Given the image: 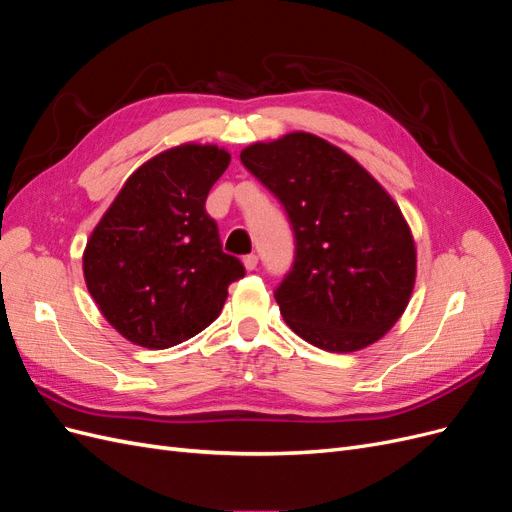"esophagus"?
I'll return each mask as SVG.
<instances>
[{
	"instance_id": "1",
	"label": "esophagus",
	"mask_w": 512,
	"mask_h": 512,
	"mask_svg": "<svg viewBox=\"0 0 512 512\" xmlns=\"http://www.w3.org/2000/svg\"><path fill=\"white\" fill-rule=\"evenodd\" d=\"M243 265L247 271H254L258 267V256L256 254H247L243 256Z\"/></svg>"
}]
</instances>
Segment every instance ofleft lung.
Segmentation results:
<instances>
[{
	"mask_svg": "<svg viewBox=\"0 0 512 512\" xmlns=\"http://www.w3.org/2000/svg\"><path fill=\"white\" fill-rule=\"evenodd\" d=\"M241 162L280 200L294 260L273 290L288 327L329 352H354L404 314L416 277L410 228L348 153L307 132L256 143Z\"/></svg>",
	"mask_w": 512,
	"mask_h": 512,
	"instance_id": "1",
	"label": "left lung"
}]
</instances>
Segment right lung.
I'll use <instances>...</instances> for the list:
<instances>
[{"instance_id": "right-lung-1", "label": "right lung", "mask_w": 512, "mask_h": 512, "mask_svg": "<svg viewBox=\"0 0 512 512\" xmlns=\"http://www.w3.org/2000/svg\"><path fill=\"white\" fill-rule=\"evenodd\" d=\"M228 164L230 153L213 145L168 149L136 170L91 232L89 294L132 344L162 350L198 335L245 275L205 211Z\"/></svg>"}]
</instances>
